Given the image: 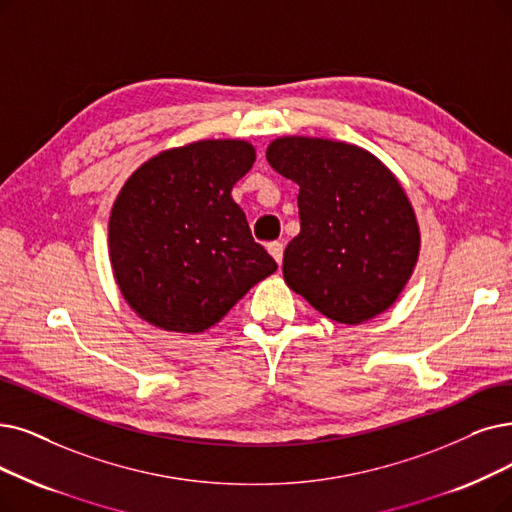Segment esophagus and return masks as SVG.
<instances>
[{"mask_svg": "<svg viewBox=\"0 0 512 512\" xmlns=\"http://www.w3.org/2000/svg\"><path fill=\"white\" fill-rule=\"evenodd\" d=\"M267 250H269V254L275 258V262L281 264V260H283V243H281V241H271V243L267 245Z\"/></svg>", "mask_w": 512, "mask_h": 512, "instance_id": "34e87169", "label": "esophagus"}]
</instances>
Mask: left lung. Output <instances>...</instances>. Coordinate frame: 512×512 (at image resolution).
Returning <instances> with one entry per match:
<instances>
[{
	"label": "left lung",
	"mask_w": 512,
	"mask_h": 512,
	"mask_svg": "<svg viewBox=\"0 0 512 512\" xmlns=\"http://www.w3.org/2000/svg\"><path fill=\"white\" fill-rule=\"evenodd\" d=\"M267 161L300 187V233L283 279L327 319L357 325L393 306L420 254V229L401 182L361 147L281 136Z\"/></svg>",
	"instance_id": "left-lung-1"
}]
</instances>
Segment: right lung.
I'll return each mask as SVG.
<instances>
[{
    "label": "right lung",
    "instance_id": "add662e5",
    "mask_svg": "<svg viewBox=\"0 0 512 512\" xmlns=\"http://www.w3.org/2000/svg\"><path fill=\"white\" fill-rule=\"evenodd\" d=\"M254 161L245 140H199L161 151L126 180L109 218V258L138 317L206 332L277 271L231 197Z\"/></svg>",
    "mask_w": 512,
    "mask_h": 512
}]
</instances>
